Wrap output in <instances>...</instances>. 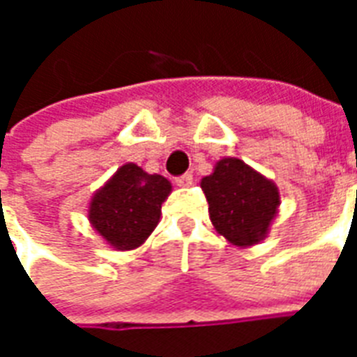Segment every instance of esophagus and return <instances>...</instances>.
<instances>
[{"label": "esophagus", "mask_w": 357, "mask_h": 357, "mask_svg": "<svg viewBox=\"0 0 357 357\" xmlns=\"http://www.w3.org/2000/svg\"><path fill=\"white\" fill-rule=\"evenodd\" d=\"M191 183H193V174H189V172L183 174V176H178V178H176V185L179 187H187V185H191Z\"/></svg>", "instance_id": "obj_1"}]
</instances>
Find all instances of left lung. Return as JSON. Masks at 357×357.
I'll return each instance as SVG.
<instances>
[{
	"instance_id": "obj_1",
	"label": "left lung",
	"mask_w": 357,
	"mask_h": 357,
	"mask_svg": "<svg viewBox=\"0 0 357 357\" xmlns=\"http://www.w3.org/2000/svg\"><path fill=\"white\" fill-rule=\"evenodd\" d=\"M201 187L210 220L225 239L239 247L264 239L279 204V193L269 179L239 158H224L212 176L202 178Z\"/></svg>"
}]
</instances>
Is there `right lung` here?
I'll list each match as a JSON object with an SVG mask.
<instances>
[{"mask_svg": "<svg viewBox=\"0 0 357 357\" xmlns=\"http://www.w3.org/2000/svg\"><path fill=\"white\" fill-rule=\"evenodd\" d=\"M170 191V181L162 176H151L135 164H124L93 197L89 220L112 247L132 250L153 233Z\"/></svg>", "mask_w": 357, "mask_h": 357, "instance_id": "obj_1", "label": "right lung"}]
</instances>
